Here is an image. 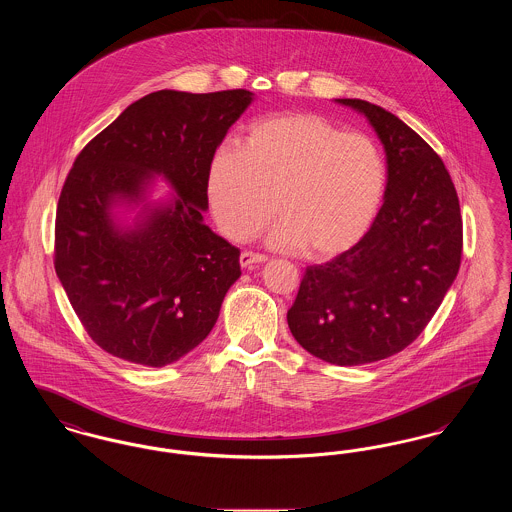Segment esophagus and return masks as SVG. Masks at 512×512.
Segmentation results:
<instances>
[{"mask_svg": "<svg viewBox=\"0 0 512 512\" xmlns=\"http://www.w3.org/2000/svg\"><path fill=\"white\" fill-rule=\"evenodd\" d=\"M265 261H267V257H265V255H261V253L244 251V253L240 255V265L244 268H253L255 265H263Z\"/></svg>", "mask_w": 512, "mask_h": 512, "instance_id": "1", "label": "esophagus"}]
</instances>
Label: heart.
<instances>
[{
  "mask_svg": "<svg viewBox=\"0 0 512 512\" xmlns=\"http://www.w3.org/2000/svg\"><path fill=\"white\" fill-rule=\"evenodd\" d=\"M388 186L382 149L313 113L253 122L242 147L222 146L207 167V197L232 240L255 236L276 207L270 244L330 259L365 238Z\"/></svg>",
  "mask_w": 512,
  "mask_h": 512,
  "instance_id": "heart-1",
  "label": "heart"
}]
</instances>
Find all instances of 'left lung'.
Instances as JSON below:
<instances>
[{
    "instance_id": "left-lung-1",
    "label": "left lung",
    "mask_w": 512,
    "mask_h": 512,
    "mask_svg": "<svg viewBox=\"0 0 512 512\" xmlns=\"http://www.w3.org/2000/svg\"><path fill=\"white\" fill-rule=\"evenodd\" d=\"M336 103L384 146V205L361 242L305 270L288 326L311 355L357 366L403 351L436 315L461 267L463 219L443 161L413 128L363 99Z\"/></svg>"
}]
</instances>
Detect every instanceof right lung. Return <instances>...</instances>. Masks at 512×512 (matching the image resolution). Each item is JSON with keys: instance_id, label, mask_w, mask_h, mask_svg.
<instances>
[{"instance_id": "obj_1", "label": "right lung", "mask_w": 512, "mask_h": 512, "mask_svg": "<svg viewBox=\"0 0 512 512\" xmlns=\"http://www.w3.org/2000/svg\"><path fill=\"white\" fill-rule=\"evenodd\" d=\"M255 94L159 90L80 151L57 203L55 272L99 347L176 363L209 336L240 249L203 220L207 167ZM172 190L153 198L158 178Z\"/></svg>"}]
</instances>
